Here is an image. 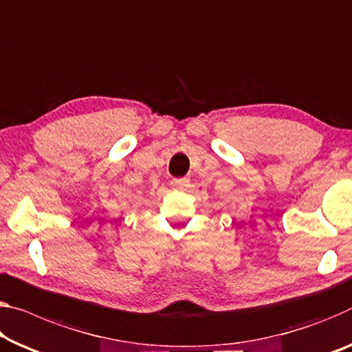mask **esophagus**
I'll return each mask as SVG.
<instances>
[{
  "label": "esophagus",
  "instance_id": "34e87169",
  "mask_svg": "<svg viewBox=\"0 0 352 352\" xmlns=\"http://www.w3.org/2000/svg\"><path fill=\"white\" fill-rule=\"evenodd\" d=\"M170 185L174 188H186L188 186V178H174L170 182Z\"/></svg>",
  "mask_w": 352,
  "mask_h": 352
}]
</instances>
